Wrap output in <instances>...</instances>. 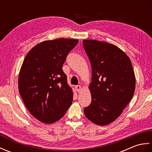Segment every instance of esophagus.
I'll return each instance as SVG.
<instances>
[{
    "instance_id": "esophagus-1",
    "label": "esophagus",
    "mask_w": 152,
    "mask_h": 152,
    "mask_svg": "<svg viewBox=\"0 0 152 152\" xmlns=\"http://www.w3.org/2000/svg\"><path fill=\"white\" fill-rule=\"evenodd\" d=\"M75 89H76V91L78 92V93H80V91H81V90H82V87L80 86V85H78V86H76V87H75Z\"/></svg>"
}]
</instances>
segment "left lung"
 <instances>
[{
  "label": "left lung",
  "instance_id": "left-lung-1",
  "mask_svg": "<svg viewBox=\"0 0 152 152\" xmlns=\"http://www.w3.org/2000/svg\"><path fill=\"white\" fill-rule=\"evenodd\" d=\"M83 48L91 63L89 89L91 103L84 109L89 120L99 125L114 121L133 98L134 72L127 54L112 44L83 40Z\"/></svg>",
  "mask_w": 152,
  "mask_h": 152
}]
</instances>
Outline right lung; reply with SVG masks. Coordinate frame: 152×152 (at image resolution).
<instances>
[{
	"label": "right lung",
	"mask_w": 152,
	"mask_h": 152,
	"mask_svg": "<svg viewBox=\"0 0 152 152\" xmlns=\"http://www.w3.org/2000/svg\"><path fill=\"white\" fill-rule=\"evenodd\" d=\"M78 40H45L27 53L21 66L18 89L34 117L46 124L59 120L72 104L74 93L63 64Z\"/></svg>",
	"instance_id": "obj_1"
}]
</instances>
